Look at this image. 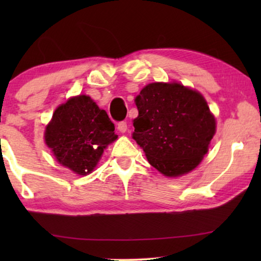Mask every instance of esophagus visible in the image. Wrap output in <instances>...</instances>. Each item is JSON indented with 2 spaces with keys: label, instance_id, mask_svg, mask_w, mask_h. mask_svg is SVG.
<instances>
[{
  "label": "esophagus",
  "instance_id": "obj_1",
  "mask_svg": "<svg viewBox=\"0 0 261 261\" xmlns=\"http://www.w3.org/2000/svg\"><path fill=\"white\" fill-rule=\"evenodd\" d=\"M117 129H119L121 133H126V132H127V122H126V121H121V122L117 123Z\"/></svg>",
  "mask_w": 261,
  "mask_h": 261
}]
</instances>
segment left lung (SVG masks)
<instances>
[{"mask_svg": "<svg viewBox=\"0 0 261 261\" xmlns=\"http://www.w3.org/2000/svg\"><path fill=\"white\" fill-rule=\"evenodd\" d=\"M135 105L133 139L166 177L190 172L202 162L216 132L215 117L198 91L179 83H151Z\"/></svg>", "mask_w": 261, "mask_h": 261, "instance_id": "8db88e82", "label": "left lung"}]
</instances>
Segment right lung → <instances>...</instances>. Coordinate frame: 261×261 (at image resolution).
<instances>
[{"label":"right lung","mask_w":261,"mask_h":261,"mask_svg":"<svg viewBox=\"0 0 261 261\" xmlns=\"http://www.w3.org/2000/svg\"><path fill=\"white\" fill-rule=\"evenodd\" d=\"M106 110L87 95L67 99L53 113L45 130V142L57 162L80 176L97 165L105 148L117 139Z\"/></svg>","instance_id":"1"}]
</instances>
